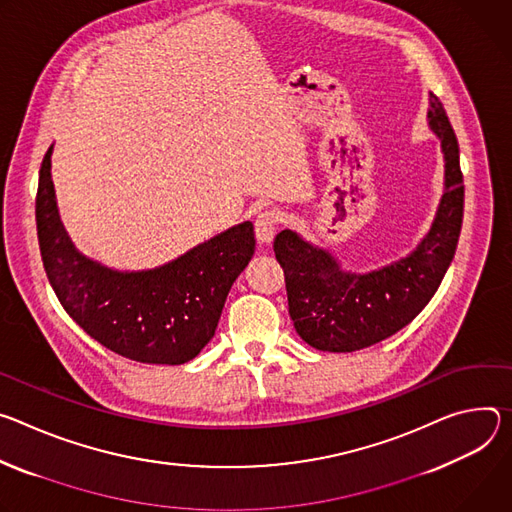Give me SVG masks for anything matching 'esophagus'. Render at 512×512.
I'll use <instances>...</instances> for the list:
<instances>
[{
	"instance_id": "obj_1",
	"label": "esophagus",
	"mask_w": 512,
	"mask_h": 512,
	"mask_svg": "<svg viewBox=\"0 0 512 512\" xmlns=\"http://www.w3.org/2000/svg\"><path fill=\"white\" fill-rule=\"evenodd\" d=\"M278 221H280V213H278V211H272V209L262 211V213L256 217L254 227H256V240H258L260 244H270V242H272V238H274V234H276Z\"/></svg>"
}]
</instances>
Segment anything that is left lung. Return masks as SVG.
Segmentation results:
<instances>
[{
  "label": "left lung",
  "mask_w": 512,
  "mask_h": 512,
  "mask_svg": "<svg viewBox=\"0 0 512 512\" xmlns=\"http://www.w3.org/2000/svg\"><path fill=\"white\" fill-rule=\"evenodd\" d=\"M427 120L441 142L445 181L429 232L411 254L370 272H352L293 230L274 238L291 319L315 350L356 352L382 342L409 325L441 285L462 232L464 177L456 132L433 93Z\"/></svg>",
  "instance_id": "8db88e82"
}]
</instances>
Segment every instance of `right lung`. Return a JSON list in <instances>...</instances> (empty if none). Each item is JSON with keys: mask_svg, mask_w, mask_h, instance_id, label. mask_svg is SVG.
Listing matches in <instances>:
<instances>
[{"mask_svg": "<svg viewBox=\"0 0 512 512\" xmlns=\"http://www.w3.org/2000/svg\"><path fill=\"white\" fill-rule=\"evenodd\" d=\"M48 148L38 179L36 227L50 287L95 342L142 364L179 366L215 335L227 293L254 256L252 221L238 223L179 258L122 272L83 256L56 207Z\"/></svg>", "mask_w": 512, "mask_h": 512, "instance_id": "1", "label": "right lung"}]
</instances>
